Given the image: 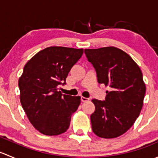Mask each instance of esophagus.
Instances as JSON below:
<instances>
[{
  "label": "esophagus",
  "instance_id": "1",
  "mask_svg": "<svg viewBox=\"0 0 158 158\" xmlns=\"http://www.w3.org/2000/svg\"><path fill=\"white\" fill-rule=\"evenodd\" d=\"M89 100V98H85V97H83V96L81 97V101L83 102H88Z\"/></svg>",
  "mask_w": 158,
  "mask_h": 158
}]
</instances>
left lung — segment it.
<instances>
[{"label":"left lung","instance_id":"left-lung-1","mask_svg":"<svg viewBox=\"0 0 158 158\" xmlns=\"http://www.w3.org/2000/svg\"><path fill=\"white\" fill-rule=\"evenodd\" d=\"M85 53L98 83L111 87L104 101L92 100L95 106L90 116L92 129L100 138H117L134 125L142 109L146 87L141 70L128 54L116 47L85 49Z\"/></svg>","mask_w":158,"mask_h":158}]
</instances>
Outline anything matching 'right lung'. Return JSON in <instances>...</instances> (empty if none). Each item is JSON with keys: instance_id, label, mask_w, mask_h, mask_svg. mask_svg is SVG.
<instances>
[{"instance_id": "right-lung-1", "label": "right lung", "mask_w": 158, "mask_h": 158, "mask_svg": "<svg viewBox=\"0 0 158 158\" xmlns=\"http://www.w3.org/2000/svg\"><path fill=\"white\" fill-rule=\"evenodd\" d=\"M83 49L50 47L33 56L19 79L20 102L33 126L46 135L67 131L71 116L80 104V96L63 95L60 85L66 84L70 69Z\"/></svg>"}]
</instances>
